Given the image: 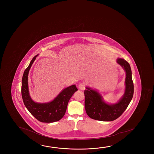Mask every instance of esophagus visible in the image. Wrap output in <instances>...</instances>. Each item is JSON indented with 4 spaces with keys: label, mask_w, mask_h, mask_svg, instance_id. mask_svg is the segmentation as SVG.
<instances>
[{
    "label": "esophagus",
    "mask_w": 154,
    "mask_h": 154,
    "mask_svg": "<svg viewBox=\"0 0 154 154\" xmlns=\"http://www.w3.org/2000/svg\"><path fill=\"white\" fill-rule=\"evenodd\" d=\"M78 88H79V89L81 90H83L85 88V84L84 83H81L79 84Z\"/></svg>",
    "instance_id": "34e87169"
}]
</instances>
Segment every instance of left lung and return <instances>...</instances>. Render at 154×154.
Returning <instances> with one entry per match:
<instances>
[{
    "label": "left lung",
    "mask_w": 154,
    "mask_h": 154,
    "mask_svg": "<svg viewBox=\"0 0 154 154\" xmlns=\"http://www.w3.org/2000/svg\"><path fill=\"white\" fill-rule=\"evenodd\" d=\"M116 62L126 72V88L124 96L117 103L108 104L103 101L100 93L86 87V90L84 91L85 108L88 116L92 119L99 121H113L121 116L132 99L134 84L130 65L122 58H118Z\"/></svg>",
    "instance_id": "obj_1"
}]
</instances>
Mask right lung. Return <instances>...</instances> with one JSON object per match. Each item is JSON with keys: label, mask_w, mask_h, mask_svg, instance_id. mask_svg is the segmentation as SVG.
Returning <instances> with one entry per match:
<instances>
[{"label": "right lung", "mask_w": 154, "mask_h": 154, "mask_svg": "<svg viewBox=\"0 0 154 154\" xmlns=\"http://www.w3.org/2000/svg\"><path fill=\"white\" fill-rule=\"evenodd\" d=\"M38 55L30 61L23 74L21 94L23 103L31 114L42 122L51 123L59 121L66 113L69 101L73 93L78 90L75 85L64 88L53 101L46 103H38L30 98L28 90V76L33 62Z\"/></svg>", "instance_id": "1"}]
</instances>
